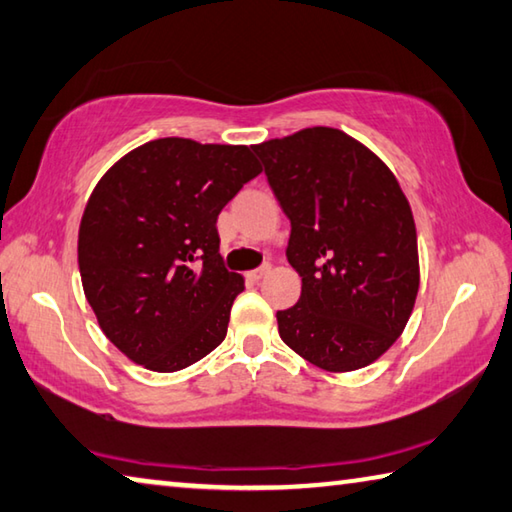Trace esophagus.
Wrapping results in <instances>:
<instances>
[{"label":"esophagus","instance_id":"34e87169","mask_svg":"<svg viewBox=\"0 0 512 512\" xmlns=\"http://www.w3.org/2000/svg\"><path fill=\"white\" fill-rule=\"evenodd\" d=\"M270 270H272L270 265H263V267H258V270H251V272H247V279L256 283V281H261L263 276L270 274Z\"/></svg>","mask_w":512,"mask_h":512}]
</instances>
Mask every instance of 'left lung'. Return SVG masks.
<instances>
[{"mask_svg": "<svg viewBox=\"0 0 512 512\" xmlns=\"http://www.w3.org/2000/svg\"><path fill=\"white\" fill-rule=\"evenodd\" d=\"M267 182L290 218L297 306L276 312L279 335L330 373L373 364L414 310L416 222L391 168L351 134L306 128L256 143Z\"/></svg>", "mask_w": 512, "mask_h": 512, "instance_id": "8db88e82", "label": "left lung"}]
</instances>
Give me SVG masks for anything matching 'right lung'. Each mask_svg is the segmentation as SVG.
<instances>
[{
    "mask_svg": "<svg viewBox=\"0 0 512 512\" xmlns=\"http://www.w3.org/2000/svg\"><path fill=\"white\" fill-rule=\"evenodd\" d=\"M261 170L249 146L166 137L98 179L78 229L80 281L128 360L175 373L222 344L245 279L224 267L215 222Z\"/></svg>",
    "mask_w": 512,
    "mask_h": 512,
    "instance_id": "obj_1",
    "label": "right lung"
}]
</instances>
